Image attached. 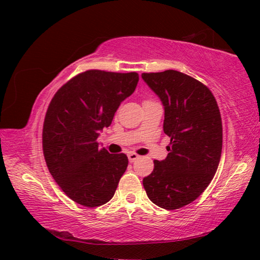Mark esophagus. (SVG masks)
<instances>
[{
	"label": "esophagus",
	"instance_id": "34e87169",
	"mask_svg": "<svg viewBox=\"0 0 260 260\" xmlns=\"http://www.w3.org/2000/svg\"><path fill=\"white\" fill-rule=\"evenodd\" d=\"M139 158H140V156L138 155V153H135V152H129L128 153V160L131 162H134L136 159H139Z\"/></svg>",
	"mask_w": 260,
	"mask_h": 260
}]
</instances>
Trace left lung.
<instances>
[{
  "label": "left lung",
  "instance_id": "obj_1",
  "mask_svg": "<svg viewBox=\"0 0 260 260\" xmlns=\"http://www.w3.org/2000/svg\"><path fill=\"white\" fill-rule=\"evenodd\" d=\"M142 79L164 105L162 128L171 139L169 155L153 160L143 187L159 208H183L201 196L217 172L222 149L217 101L203 83L174 70L142 73Z\"/></svg>",
  "mask_w": 260,
  "mask_h": 260
}]
</instances>
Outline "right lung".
Wrapping results in <instances>:
<instances>
[{
    "mask_svg": "<svg viewBox=\"0 0 260 260\" xmlns=\"http://www.w3.org/2000/svg\"><path fill=\"white\" fill-rule=\"evenodd\" d=\"M138 82L136 72L89 70L52 98L43 122V155L52 178L76 203L96 208L113 197L128 158L100 149L98 138Z\"/></svg>",
    "mask_w": 260,
    "mask_h": 260,
    "instance_id": "1",
    "label": "right lung"
}]
</instances>
